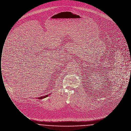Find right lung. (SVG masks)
<instances>
[{"label":"right lung","mask_w":131,"mask_h":131,"mask_svg":"<svg viewBox=\"0 0 131 131\" xmlns=\"http://www.w3.org/2000/svg\"><path fill=\"white\" fill-rule=\"evenodd\" d=\"M49 94H49L46 95H45V96H41V97H38V99H40V100H42V99H43L46 98V97H47V96H48Z\"/></svg>","instance_id":"add662e5"}]
</instances>
